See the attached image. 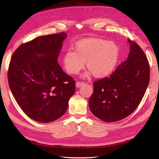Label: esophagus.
<instances>
[{
  "label": "esophagus",
  "mask_w": 159,
  "mask_h": 159,
  "mask_svg": "<svg viewBox=\"0 0 159 159\" xmlns=\"http://www.w3.org/2000/svg\"><path fill=\"white\" fill-rule=\"evenodd\" d=\"M84 84V82H81V81H77L75 84V86H76V88H79L81 87V86H82Z\"/></svg>",
  "instance_id": "34e87169"
}]
</instances>
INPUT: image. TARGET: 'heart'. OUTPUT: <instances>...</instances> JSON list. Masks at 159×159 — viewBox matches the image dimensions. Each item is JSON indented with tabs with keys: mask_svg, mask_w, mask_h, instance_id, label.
Returning <instances> with one entry per match:
<instances>
[{
	"mask_svg": "<svg viewBox=\"0 0 159 159\" xmlns=\"http://www.w3.org/2000/svg\"><path fill=\"white\" fill-rule=\"evenodd\" d=\"M119 56V48L114 42L91 38L77 42L75 52L67 51L63 63L68 73L76 74L84 68L85 62L91 71L85 74V77H89L92 72L96 78H104L115 69Z\"/></svg>",
	"mask_w": 159,
	"mask_h": 159,
	"instance_id": "b5f03b06",
	"label": "heart"
}]
</instances>
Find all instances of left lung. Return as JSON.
<instances>
[{"label": "left lung", "mask_w": 159, "mask_h": 159, "mask_svg": "<svg viewBox=\"0 0 159 159\" xmlns=\"http://www.w3.org/2000/svg\"><path fill=\"white\" fill-rule=\"evenodd\" d=\"M130 52L126 61L107 78L93 83L89 99L91 111L105 122L127 117L139 106L150 78L149 64L145 53L135 42L128 39Z\"/></svg>", "instance_id": "8db88e82"}]
</instances>
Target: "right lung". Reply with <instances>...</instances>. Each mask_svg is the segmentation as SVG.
Returning <instances> with one entry per match:
<instances>
[{"label": "right lung", "instance_id": "obj_1", "mask_svg": "<svg viewBox=\"0 0 159 159\" xmlns=\"http://www.w3.org/2000/svg\"><path fill=\"white\" fill-rule=\"evenodd\" d=\"M65 32L38 37L19 46L9 64L8 81L14 99L32 119L49 123L68 107L75 82L57 62Z\"/></svg>", "mask_w": 159, "mask_h": 159}]
</instances>
